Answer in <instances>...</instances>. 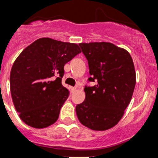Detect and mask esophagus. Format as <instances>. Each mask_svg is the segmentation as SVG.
Masks as SVG:
<instances>
[{
	"instance_id": "34e87169",
	"label": "esophagus",
	"mask_w": 158,
	"mask_h": 158,
	"mask_svg": "<svg viewBox=\"0 0 158 158\" xmlns=\"http://www.w3.org/2000/svg\"><path fill=\"white\" fill-rule=\"evenodd\" d=\"M76 89V87H71V90H72V92H74Z\"/></svg>"
}]
</instances>
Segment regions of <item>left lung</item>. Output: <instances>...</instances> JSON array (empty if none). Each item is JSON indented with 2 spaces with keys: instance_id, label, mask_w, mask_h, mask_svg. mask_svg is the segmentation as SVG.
Masks as SVG:
<instances>
[{
  "instance_id": "8db88e82",
  "label": "left lung",
  "mask_w": 158,
  "mask_h": 158,
  "mask_svg": "<svg viewBox=\"0 0 158 158\" xmlns=\"http://www.w3.org/2000/svg\"><path fill=\"white\" fill-rule=\"evenodd\" d=\"M94 86H85V101L76 107L79 122L96 131L114 127L132 99L135 72L131 55L111 43H81Z\"/></svg>"
}]
</instances>
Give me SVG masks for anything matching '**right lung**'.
I'll return each mask as SVG.
<instances>
[{"instance_id":"1","label":"right lung","mask_w":158,"mask_h":158,"mask_svg":"<svg viewBox=\"0 0 158 158\" xmlns=\"http://www.w3.org/2000/svg\"><path fill=\"white\" fill-rule=\"evenodd\" d=\"M79 53L76 44L40 38L16 58L10 73L11 94L26 125L44 129L57 120L69 95L61 84L64 66Z\"/></svg>"}]
</instances>
